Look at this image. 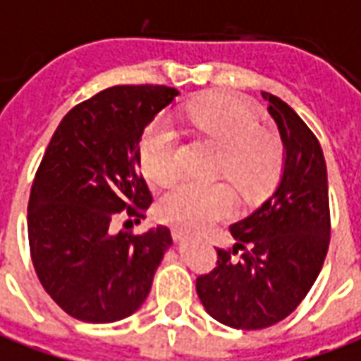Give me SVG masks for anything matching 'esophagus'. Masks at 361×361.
<instances>
[{"label": "esophagus", "mask_w": 361, "mask_h": 361, "mask_svg": "<svg viewBox=\"0 0 361 361\" xmlns=\"http://www.w3.org/2000/svg\"><path fill=\"white\" fill-rule=\"evenodd\" d=\"M172 236L176 242H183L189 238V233L185 228H181V226H173L172 228Z\"/></svg>", "instance_id": "esophagus-1"}]
</instances>
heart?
Returning <instances> with one entry per match:
<instances>
[{
	"label": "heart",
	"mask_w": 361,
	"mask_h": 361,
	"mask_svg": "<svg viewBox=\"0 0 361 361\" xmlns=\"http://www.w3.org/2000/svg\"><path fill=\"white\" fill-rule=\"evenodd\" d=\"M191 125L221 148L219 170L246 199L264 195L281 168V148L262 130L250 103L234 95H207L188 111ZM145 173L156 183L178 176V137L168 121H156L140 142ZM234 199L224 183L183 180L166 191L160 213L166 221L188 228H203L233 211Z\"/></svg>",
	"instance_id": "heart-1"
}]
</instances>
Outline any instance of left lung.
I'll return each mask as SVG.
<instances>
[{"label":"left lung","instance_id":"8db88e82","mask_svg":"<svg viewBox=\"0 0 361 361\" xmlns=\"http://www.w3.org/2000/svg\"><path fill=\"white\" fill-rule=\"evenodd\" d=\"M262 95L283 145L281 178L262 207L231 224L233 250L216 248V268L195 283L205 311L240 330L268 329L289 317L314 283L330 242L321 145L286 102Z\"/></svg>","mask_w":361,"mask_h":361}]
</instances>
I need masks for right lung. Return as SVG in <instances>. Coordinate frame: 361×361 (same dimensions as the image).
<instances>
[{"instance_id": "right-lung-1", "label": "right lung", "mask_w": 361, "mask_h": 361, "mask_svg": "<svg viewBox=\"0 0 361 361\" xmlns=\"http://www.w3.org/2000/svg\"><path fill=\"white\" fill-rule=\"evenodd\" d=\"M178 95L166 85H115L75 105L50 138L29 199L31 258L44 291L78 321L137 312L172 246L164 224L142 234L128 226L152 205L140 173L142 133Z\"/></svg>"}]
</instances>
